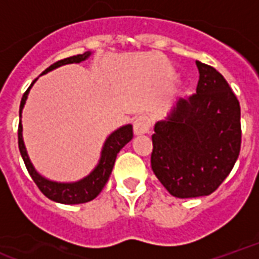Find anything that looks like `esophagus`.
Listing matches in <instances>:
<instances>
[{"label":"esophagus","instance_id":"1","mask_svg":"<svg viewBox=\"0 0 259 259\" xmlns=\"http://www.w3.org/2000/svg\"><path fill=\"white\" fill-rule=\"evenodd\" d=\"M151 118L147 115L137 116L133 122V130L136 136H143V134L149 133L151 130Z\"/></svg>","mask_w":259,"mask_h":259}]
</instances>
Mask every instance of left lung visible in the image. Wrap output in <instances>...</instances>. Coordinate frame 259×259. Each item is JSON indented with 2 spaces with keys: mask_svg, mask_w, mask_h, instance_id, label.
Masks as SVG:
<instances>
[{
  "mask_svg": "<svg viewBox=\"0 0 259 259\" xmlns=\"http://www.w3.org/2000/svg\"><path fill=\"white\" fill-rule=\"evenodd\" d=\"M197 94L181 99L152 136L151 165L177 198L212 194L230 175L242 144L239 100L216 69L195 61Z\"/></svg>",
  "mask_w": 259,
  "mask_h": 259,
  "instance_id": "obj_1",
  "label": "left lung"
}]
</instances>
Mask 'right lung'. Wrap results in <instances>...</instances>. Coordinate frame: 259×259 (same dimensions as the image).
Instances as JSON below:
<instances>
[{
	"mask_svg": "<svg viewBox=\"0 0 259 259\" xmlns=\"http://www.w3.org/2000/svg\"><path fill=\"white\" fill-rule=\"evenodd\" d=\"M90 54L91 53H84V54H77L73 55V57H69V58L57 61V62H54L51 66H49V68L43 72V74L47 72H50L53 69L58 68V66H62V65L78 64V62H81V61L88 58ZM35 81H36V78L33 80L32 84ZM32 84L29 85V88L32 87ZM29 88L25 91L24 95H23V98H21V103H20V116H21V110L24 107L25 100H27V96H28ZM21 130H23V126H21V122H20L19 129H17V141H19L20 153H21V157H23V160H24L25 167L28 169L29 175L32 178V181L35 182L37 189L42 191L47 198H50V200L55 201V202H59V204L69 205L84 204V202L92 201L94 198L98 197L99 193L103 190L104 185L107 183L108 178L111 175L112 167H114V163H115L118 152L121 151L122 148L125 147L126 144L129 143L130 140L133 138V126L132 125H126L123 126V127H121V129H118L106 140L103 151H102V157H100V161H99L98 167H96L88 177L84 178V179H81V181H78V182L76 183H57L47 181V179L42 178L36 171H35V168H33L32 164H31V161H29L27 151H25L24 143H23V136H21Z\"/></svg>",
	"mask_w": 259,
	"mask_h": 259,
	"instance_id": "right-lung-1",
	"label": "right lung"
}]
</instances>
